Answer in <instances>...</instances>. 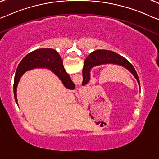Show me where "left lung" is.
Instances as JSON below:
<instances>
[{"instance_id":"8db88e82","label":"left lung","mask_w":159,"mask_h":159,"mask_svg":"<svg viewBox=\"0 0 159 159\" xmlns=\"http://www.w3.org/2000/svg\"><path fill=\"white\" fill-rule=\"evenodd\" d=\"M103 64H116L123 66L132 73L134 76L137 80L139 87H140V82H139L138 75L134 66L122 56L112 51L106 50H96L95 52L91 53L86 58L82 70L83 81L82 84L85 85L89 82V72L92 67Z\"/></svg>"}]
</instances>
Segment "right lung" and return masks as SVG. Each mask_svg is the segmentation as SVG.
<instances>
[{
	"label": "right lung",
	"instance_id": "1",
	"mask_svg": "<svg viewBox=\"0 0 159 159\" xmlns=\"http://www.w3.org/2000/svg\"><path fill=\"white\" fill-rule=\"evenodd\" d=\"M35 67L48 68L59 77L65 87L70 89H75V84L72 82L67 72L65 71L62 59L57 51L50 48L39 49L27 55L21 60L17 68L13 84L14 97L16 102L17 85L20 77L27 70Z\"/></svg>",
	"mask_w": 159,
	"mask_h": 159
}]
</instances>
